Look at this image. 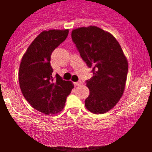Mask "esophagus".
<instances>
[{"label":"esophagus","mask_w":152,"mask_h":152,"mask_svg":"<svg viewBox=\"0 0 152 152\" xmlns=\"http://www.w3.org/2000/svg\"><path fill=\"white\" fill-rule=\"evenodd\" d=\"M74 84L76 86H80V85H82L83 84V82L82 81H78V82H75Z\"/></svg>","instance_id":"obj_1"}]
</instances>
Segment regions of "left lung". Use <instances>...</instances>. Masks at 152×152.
Wrapping results in <instances>:
<instances>
[{"instance_id":"1","label":"left lung","mask_w":152,"mask_h":152,"mask_svg":"<svg viewBox=\"0 0 152 152\" xmlns=\"http://www.w3.org/2000/svg\"><path fill=\"white\" fill-rule=\"evenodd\" d=\"M72 39L93 76L86 81L90 95L85 106L94 113H106L118 103L125 91L128 61L114 37L99 27H80Z\"/></svg>"}]
</instances>
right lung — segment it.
<instances>
[{
  "label": "right lung",
  "instance_id": "obj_1",
  "mask_svg": "<svg viewBox=\"0 0 152 152\" xmlns=\"http://www.w3.org/2000/svg\"><path fill=\"white\" fill-rule=\"evenodd\" d=\"M69 30L41 32L23 56L19 70V83L23 95L34 109L46 115L59 113L67 96L74 88L71 81L53 77L52 52L66 39Z\"/></svg>",
  "mask_w": 152,
  "mask_h": 152
}]
</instances>
